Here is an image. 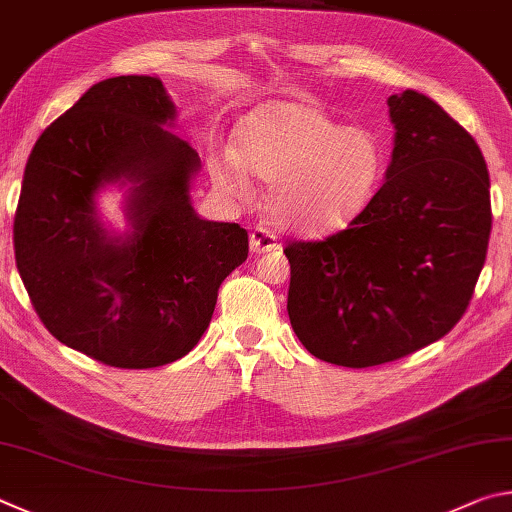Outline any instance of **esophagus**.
<instances>
[{
    "mask_svg": "<svg viewBox=\"0 0 512 512\" xmlns=\"http://www.w3.org/2000/svg\"><path fill=\"white\" fill-rule=\"evenodd\" d=\"M249 247L254 254H265V251L279 249V240H276V236L270 229L258 224V227L249 233Z\"/></svg>",
    "mask_w": 512,
    "mask_h": 512,
    "instance_id": "34e87169",
    "label": "esophagus"
}]
</instances>
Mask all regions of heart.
<instances>
[{
    "label": "heart",
    "mask_w": 512,
    "mask_h": 512,
    "mask_svg": "<svg viewBox=\"0 0 512 512\" xmlns=\"http://www.w3.org/2000/svg\"><path fill=\"white\" fill-rule=\"evenodd\" d=\"M240 159L215 166L224 186L245 188L249 173L272 184L270 213L283 227L324 233L357 218L384 175V148L366 128H344L306 103L279 101L249 114Z\"/></svg>",
    "instance_id": "obj_1"
}]
</instances>
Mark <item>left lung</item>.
Segmentation results:
<instances>
[{
  "instance_id": "1",
  "label": "left lung",
  "mask_w": 512,
  "mask_h": 512,
  "mask_svg": "<svg viewBox=\"0 0 512 512\" xmlns=\"http://www.w3.org/2000/svg\"><path fill=\"white\" fill-rule=\"evenodd\" d=\"M387 179L348 229L285 245L288 315L319 360L366 369L436 342L468 310L492 227L477 141L441 105L389 96Z\"/></svg>"
}]
</instances>
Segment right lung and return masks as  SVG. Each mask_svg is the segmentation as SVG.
I'll return each instance as SVG.
<instances>
[{"instance_id":"1","label":"right lung","mask_w":512,"mask_h":512,"mask_svg":"<svg viewBox=\"0 0 512 512\" xmlns=\"http://www.w3.org/2000/svg\"><path fill=\"white\" fill-rule=\"evenodd\" d=\"M173 119L159 78H107L40 134L24 168L13 247L33 308L58 342L116 369L191 351L222 281L249 254L240 224L193 211L200 157L164 130ZM114 181L133 184L125 241L93 209V193Z\"/></svg>"}]
</instances>
